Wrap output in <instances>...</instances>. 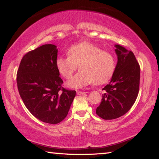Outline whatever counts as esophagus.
Here are the masks:
<instances>
[{
	"mask_svg": "<svg viewBox=\"0 0 159 159\" xmlns=\"http://www.w3.org/2000/svg\"><path fill=\"white\" fill-rule=\"evenodd\" d=\"M87 92H80V91H77V93L78 95H80V94H85V93H87Z\"/></svg>",
	"mask_w": 159,
	"mask_h": 159,
	"instance_id": "esophagus-1",
	"label": "esophagus"
}]
</instances>
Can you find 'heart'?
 Segmentation results:
<instances>
[{"instance_id": "1", "label": "heart", "mask_w": 159, "mask_h": 159, "mask_svg": "<svg viewBox=\"0 0 159 159\" xmlns=\"http://www.w3.org/2000/svg\"><path fill=\"white\" fill-rule=\"evenodd\" d=\"M67 56H60L56 61L60 75L68 80L77 66L80 70L67 82L69 87L82 88L93 82L96 85L105 84L115 73V56L89 41L73 44L67 48Z\"/></svg>"}]
</instances>
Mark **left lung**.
Here are the masks:
<instances>
[{"mask_svg":"<svg viewBox=\"0 0 159 159\" xmlns=\"http://www.w3.org/2000/svg\"><path fill=\"white\" fill-rule=\"evenodd\" d=\"M118 62L109 84L103 88V93L96 113L104 120L123 116L133 106L139 91L140 66L134 53L123 46L116 45Z\"/></svg>","mask_w":159,"mask_h":159,"instance_id":"obj_1","label":"left lung"}]
</instances>
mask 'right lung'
<instances>
[{
	"mask_svg": "<svg viewBox=\"0 0 159 159\" xmlns=\"http://www.w3.org/2000/svg\"><path fill=\"white\" fill-rule=\"evenodd\" d=\"M45 44L29 51L17 72L20 95L27 108L41 121L57 124L66 118L76 91L62 87L56 66L58 49Z\"/></svg>",
	"mask_w": 159,
	"mask_h": 159,
	"instance_id": "right-lung-1",
	"label": "right lung"
}]
</instances>
